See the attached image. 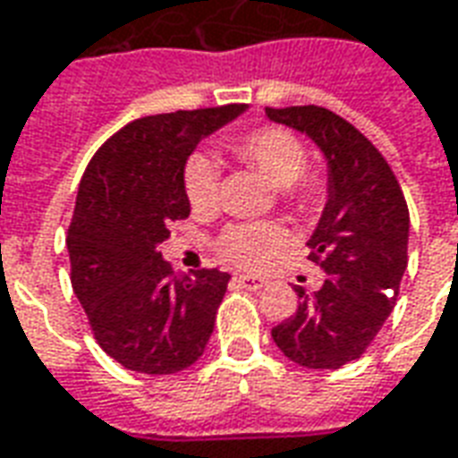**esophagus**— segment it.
<instances>
[{
	"mask_svg": "<svg viewBox=\"0 0 458 458\" xmlns=\"http://www.w3.org/2000/svg\"><path fill=\"white\" fill-rule=\"evenodd\" d=\"M235 284L240 289H248V292H258V289L265 287V279L252 277V275H240V277H235Z\"/></svg>",
	"mask_w": 458,
	"mask_h": 458,
	"instance_id": "34e87169",
	"label": "esophagus"
}]
</instances>
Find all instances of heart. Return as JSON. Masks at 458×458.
Masks as SVG:
<instances>
[{
  "label": "heart",
  "mask_w": 458,
  "mask_h": 458,
  "mask_svg": "<svg viewBox=\"0 0 458 458\" xmlns=\"http://www.w3.org/2000/svg\"><path fill=\"white\" fill-rule=\"evenodd\" d=\"M233 157L277 186V199L294 213H314L327 199V183L309 174L304 141L287 127L265 124L233 137ZM183 193L196 216H210L218 206V166L206 154H193L183 164ZM287 235L277 223H233L220 230L213 250L223 262L242 269H258L284 248Z\"/></svg>",
  "instance_id": "b5f03b06"
}]
</instances>
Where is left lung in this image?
Wrapping results in <instances>:
<instances>
[{"label": "left lung", "instance_id": "8db88e82", "mask_svg": "<svg viewBox=\"0 0 458 458\" xmlns=\"http://www.w3.org/2000/svg\"><path fill=\"white\" fill-rule=\"evenodd\" d=\"M267 117L307 131L328 159V203L309 240L324 287H297V311L272 328L289 360L336 370L368 351L390 317L404 267L410 210L394 171L373 141L317 105L267 107Z\"/></svg>", "mask_w": 458, "mask_h": 458}]
</instances>
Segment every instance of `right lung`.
<instances>
[{
    "label": "right lung",
    "instance_id": "1",
    "mask_svg": "<svg viewBox=\"0 0 458 458\" xmlns=\"http://www.w3.org/2000/svg\"><path fill=\"white\" fill-rule=\"evenodd\" d=\"M245 105L151 114L124 124L88 164L71 225V284L95 341L127 370L181 373L208 344L230 275H174L159 242L191 213L183 164Z\"/></svg>",
    "mask_w": 458,
    "mask_h": 458
}]
</instances>
